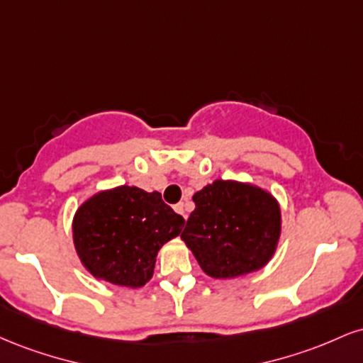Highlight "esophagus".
I'll return each instance as SVG.
<instances>
[{
    "label": "esophagus",
    "mask_w": 363,
    "mask_h": 363,
    "mask_svg": "<svg viewBox=\"0 0 363 363\" xmlns=\"http://www.w3.org/2000/svg\"><path fill=\"white\" fill-rule=\"evenodd\" d=\"M174 210H176L179 215H182V216H184V218H187V210H186L184 203H177V205L174 206Z\"/></svg>",
    "instance_id": "esophagus-1"
}]
</instances>
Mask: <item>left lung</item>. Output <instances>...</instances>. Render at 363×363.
Segmentation results:
<instances>
[{"instance_id": "obj_1", "label": "left lung", "mask_w": 363, "mask_h": 363, "mask_svg": "<svg viewBox=\"0 0 363 363\" xmlns=\"http://www.w3.org/2000/svg\"><path fill=\"white\" fill-rule=\"evenodd\" d=\"M181 239L211 278L257 272L273 257L281 232L277 199L261 187L216 179L193 196Z\"/></svg>"}]
</instances>
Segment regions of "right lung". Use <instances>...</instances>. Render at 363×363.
Listing matches in <instances>:
<instances>
[{
  "instance_id": "right-lung-1",
  "label": "right lung",
  "mask_w": 363,
  "mask_h": 363,
  "mask_svg": "<svg viewBox=\"0 0 363 363\" xmlns=\"http://www.w3.org/2000/svg\"><path fill=\"white\" fill-rule=\"evenodd\" d=\"M184 223L157 191L119 186L94 194L78 208L73 242L95 278L140 289L152 278L157 252L181 234Z\"/></svg>"
}]
</instances>
